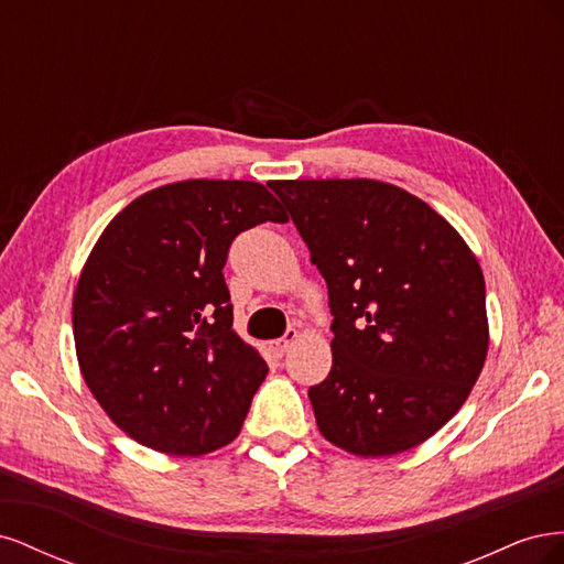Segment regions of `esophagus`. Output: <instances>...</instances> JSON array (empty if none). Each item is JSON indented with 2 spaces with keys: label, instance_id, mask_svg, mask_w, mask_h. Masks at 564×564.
I'll return each instance as SVG.
<instances>
[{
  "label": "esophagus",
  "instance_id": "1",
  "mask_svg": "<svg viewBox=\"0 0 564 564\" xmlns=\"http://www.w3.org/2000/svg\"><path fill=\"white\" fill-rule=\"evenodd\" d=\"M299 338V332L296 329H286V334L284 336H280V338H275V340H270V352L275 355V357H282L289 348H292V344L294 340Z\"/></svg>",
  "mask_w": 564,
  "mask_h": 564
}]
</instances>
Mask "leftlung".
Returning a JSON list of instances; mask_svg holds the SVG:
<instances>
[{
  "instance_id": "obj_1",
  "label": "left lung",
  "mask_w": 564,
  "mask_h": 564,
  "mask_svg": "<svg viewBox=\"0 0 564 564\" xmlns=\"http://www.w3.org/2000/svg\"><path fill=\"white\" fill-rule=\"evenodd\" d=\"M329 289L319 433L355 456L412 449L470 395L489 348L485 278L445 218L371 178L272 181Z\"/></svg>"
}]
</instances>
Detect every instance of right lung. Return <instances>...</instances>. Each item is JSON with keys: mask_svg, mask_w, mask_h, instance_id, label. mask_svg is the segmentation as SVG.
<instances>
[{"mask_svg": "<svg viewBox=\"0 0 564 564\" xmlns=\"http://www.w3.org/2000/svg\"><path fill=\"white\" fill-rule=\"evenodd\" d=\"M282 204L253 181H178L135 197L98 237L73 299L77 362L131 440L202 456L242 431L268 365L235 334L232 240Z\"/></svg>", "mask_w": 564, "mask_h": 564, "instance_id": "obj_1", "label": "right lung"}]
</instances>
